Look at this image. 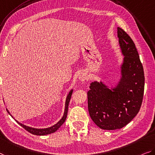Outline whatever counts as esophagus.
Masks as SVG:
<instances>
[{"label":"esophagus","mask_w":155,"mask_h":155,"mask_svg":"<svg viewBox=\"0 0 155 155\" xmlns=\"http://www.w3.org/2000/svg\"><path fill=\"white\" fill-rule=\"evenodd\" d=\"M79 79L80 80L82 81V82H84V81L87 80V76L84 74H82L79 76Z\"/></svg>","instance_id":"34e87169"}]
</instances>
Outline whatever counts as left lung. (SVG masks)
<instances>
[{
	"label": "left lung",
	"mask_w": 155,
	"mask_h": 155,
	"mask_svg": "<svg viewBox=\"0 0 155 155\" xmlns=\"http://www.w3.org/2000/svg\"><path fill=\"white\" fill-rule=\"evenodd\" d=\"M120 52V78L114 87L94 81L87 93L89 115L102 130L120 129L139 113L144 92L143 68L134 43L120 28H117Z\"/></svg>",
	"instance_id": "left-lung-1"
}]
</instances>
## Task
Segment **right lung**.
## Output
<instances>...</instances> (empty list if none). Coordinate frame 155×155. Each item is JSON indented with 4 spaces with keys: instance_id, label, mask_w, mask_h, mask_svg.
Returning <instances> with one entry per match:
<instances>
[{
    "instance_id": "right-lung-1",
    "label": "right lung",
    "mask_w": 155,
    "mask_h": 155,
    "mask_svg": "<svg viewBox=\"0 0 155 155\" xmlns=\"http://www.w3.org/2000/svg\"><path fill=\"white\" fill-rule=\"evenodd\" d=\"M73 91V89H71V91H69V93H68V94L67 95V97H66V103H65V110H64V115L62 116V118H61L60 120H59L58 122L56 123V124H54V125L51 126V127H47V128H39H39H34V127H29V126L23 125V124H22V123L18 122V120H15V119H14V120H15L16 122H17L18 124H19L21 126V127H23L25 130H27L28 132H29L30 133H31V134H32L38 135V136H44V135L50 134H52V133L55 132L56 131L58 130L59 128L63 125V123L65 122L66 116H67V114H68V104H69L71 97V96H72ZM7 111H8L9 115H10L13 118V116L11 115V114L9 113V111L8 110V109H7Z\"/></svg>"
}]
</instances>
